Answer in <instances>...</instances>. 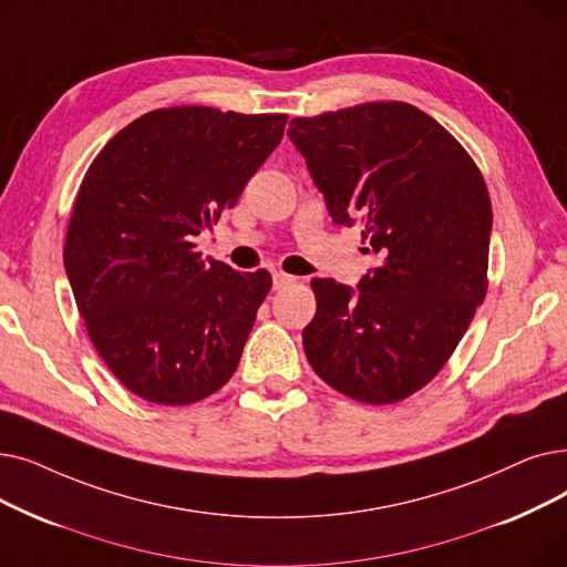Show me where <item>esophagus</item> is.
Returning a JSON list of instances; mask_svg holds the SVG:
<instances>
[{"instance_id": "obj_1", "label": "esophagus", "mask_w": 567, "mask_h": 567, "mask_svg": "<svg viewBox=\"0 0 567 567\" xmlns=\"http://www.w3.org/2000/svg\"><path fill=\"white\" fill-rule=\"evenodd\" d=\"M297 280H293L291 276H287V274H274V289H285V287H289V285H293Z\"/></svg>"}]
</instances>
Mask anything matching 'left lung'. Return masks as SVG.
I'll return each instance as SVG.
<instances>
[{"mask_svg":"<svg viewBox=\"0 0 567 567\" xmlns=\"http://www.w3.org/2000/svg\"><path fill=\"white\" fill-rule=\"evenodd\" d=\"M287 136L333 223H359L365 252L380 257L357 287L310 282L306 357L344 396L403 401L447 363L486 297L484 178L445 127L403 102L293 117Z\"/></svg>","mask_w":567,"mask_h":567,"instance_id":"1","label":"left lung"}]
</instances>
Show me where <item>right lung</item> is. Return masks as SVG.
<instances>
[{
    "mask_svg": "<svg viewBox=\"0 0 567 567\" xmlns=\"http://www.w3.org/2000/svg\"><path fill=\"white\" fill-rule=\"evenodd\" d=\"M285 125L280 113L159 109L90 164L64 268L92 344L136 396L187 405L234 375L270 274L202 259L194 238L236 206Z\"/></svg>",
    "mask_w": 567,
    "mask_h": 567,
    "instance_id": "1",
    "label": "right lung"
}]
</instances>
